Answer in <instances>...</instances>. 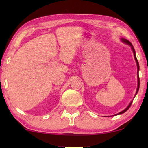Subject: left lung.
<instances>
[{
  "instance_id": "8db88e82",
  "label": "left lung",
  "mask_w": 148,
  "mask_h": 148,
  "mask_svg": "<svg viewBox=\"0 0 148 148\" xmlns=\"http://www.w3.org/2000/svg\"><path fill=\"white\" fill-rule=\"evenodd\" d=\"M121 41L124 42V43L127 44H128V45H129V46H131V49H132V50H133V54H134V58H135V61H136V63H137V82H138V84H137V91H136V94H135V95H136V94H137V92H138V91H139V84H140V82H139V75H138L139 70V62H138V60H137V57H136V54H135V49H134V47H133V46L132 45V44H131V42L129 41V40H126V39H124V38H121ZM132 102H133V100L131 101V102H130V104H129L128 105V106H127V108H125L124 110L121 111V112H119V113H118V114H115V115H117V114H123V113H124V112H126V111H127V110H128V109H129V108H130V106H131V104H132Z\"/></svg>"
}]
</instances>
